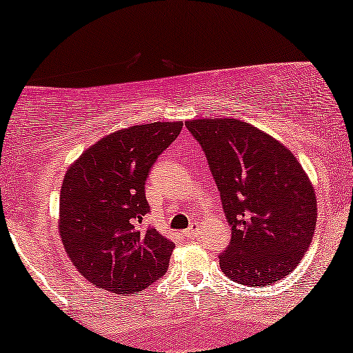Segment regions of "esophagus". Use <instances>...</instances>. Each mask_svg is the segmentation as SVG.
Returning a JSON list of instances; mask_svg holds the SVG:
<instances>
[{
    "label": "esophagus",
    "instance_id": "1",
    "mask_svg": "<svg viewBox=\"0 0 353 353\" xmlns=\"http://www.w3.org/2000/svg\"><path fill=\"white\" fill-rule=\"evenodd\" d=\"M197 234H199V225L197 223H192L190 228L185 230V236H188V238H196Z\"/></svg>",
    "mask_w": 353,
    "mask_h": 353
}]
</instances>
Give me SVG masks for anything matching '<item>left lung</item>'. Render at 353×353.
Wrapping results in <instances>:
<instances>
[{
	"label": "left lung",
	"mask_w": 353,
	"mask_h": 353,
	"mask_svg": "<svg viewBox=\"0 0 353 353\" xmlns=\"http://www.w3.org/2000/svg\"><path fill=\"white\" fill-rule=\"evenodd\" d=\"M205 152L231 226L220 268L231 281L270 286L301 262L316 225L315 188L278 139L238 119L185 122Z\"/></svg>",
	"instance_id": "obj_1"
}]
</instances>
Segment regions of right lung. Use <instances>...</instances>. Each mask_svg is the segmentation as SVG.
<instances>
[{"mask_svg": "<svg viewBox=\"0 0 353 353\" xmlns=\"http://www.w3.org/2000/svg\"><path fill=\"white\" fill-rule=\"evenodd\" d=\"M181 128V120L122 128L90 146L65 172L59 234L86 281L127 296L167 272L175 244L141 225L149 212L144 185Z\"/></svg>", "mask_w": 353, "mask_h": 353, "instance_id": "obj_1", "label": "right lung"}]
</instances>
